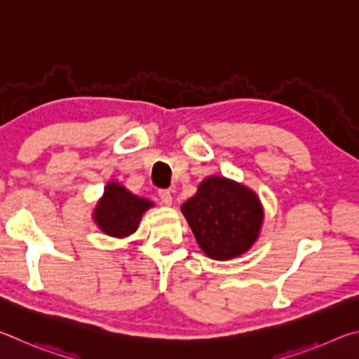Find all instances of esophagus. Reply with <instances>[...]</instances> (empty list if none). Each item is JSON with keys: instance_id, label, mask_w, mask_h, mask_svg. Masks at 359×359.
<instances>
[{"instance_id": "obj_1", "label": "esophagus", "mask_w": 359, "mask_h": 359, "mask_svg": "<svg viewBox=\"0 0 359 359\" xmlns=\"http://www.w3.org/2000/svg\"><path fill=\"white\" fill-rule=\"evenodd\" d=\"M158 196H160L163 204L171 205V203H172V194H171V191H169V190H160V191H158Z\"/></svg>"}]
</instances>
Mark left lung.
I'll use <instances>...</instances> for the list:
<instances>
[{"mask_svg": "<svg viewBox=\"0 0 359 359\" xmlns=\"http://www.w3.org/2000/svg\"><path fill=\"white\" fill-rule=\"evenodd\" d=\"M182 212L199 247L214 259L236 258L258 238L263 208L257 194L224 177H209Z\"/></svg>", "mask_w": 359, "mask_h": 359, "instance_id": "left-lung-1", "label": "left lung"}]
</instances>
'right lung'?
Segmentation results:
<instances>
[{
	"instance_id": "add662e5",
	"label": "right lung",
	"mask_w": 359,
	"mask_h": 359,
	"mask_svg": "<svg viewBox=\"0 0 359 359\" xmlns=\"http://www.w3.org/2000/svg\"><path fill=\"white\" fill-rule=\"evenodd\" d=\"M151 205L149 199L139 198L125 187L111 182L106 187L104 196L95 209V222L109 236L125 238L135 233L139 220Z\"/></svg>"
}]
</instances>
